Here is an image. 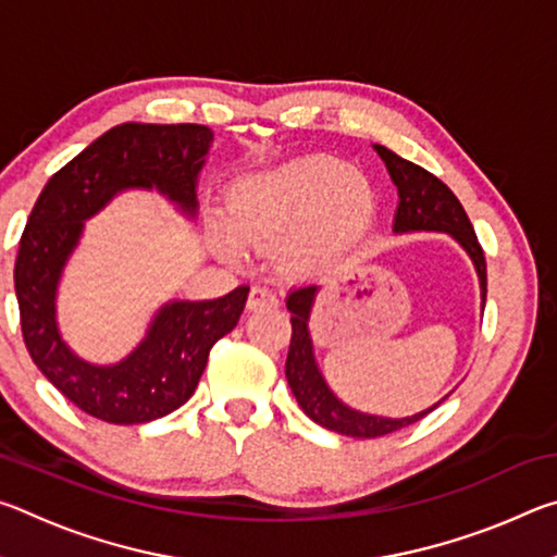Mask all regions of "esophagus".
I'll use <instances>...</instances> for the list:
<instances>
[{
    "mask_svg": "<svg viewBox=\"0 0 557 557\" xmlns=\"http://www.w3.org/2000/svg\"><path fill=\"white\" fill-rule=\"evenodd\" d=\"M277 307H280V299L275 297V292L272 289L260 287V285L250 289V295H248L250 312H258V309H277Z\"/></svg>",
    "mask_w": 557,
    "mask_h": 557,
    "instance_id": "esophagus-1",
    "label": "esophagus"
}]
</instances>
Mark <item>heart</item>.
<instances>
[{
    "mask_svg": "<svg viewBox=\"0 0 557 557\" xmlns=\"http://www.w3.org/2000/svg\"><path fill=\"white\" fill-rule=\"evenodd\" d=\"M375 219V188L361 169L307 154L248 174L231 188L228 221L209 225L215 252L240 260L243 245L275 248L289 265L314 270L342 258Z\"/></svg>",
    "mask_w": 557,
    "mask_h": 557,
    "instance_id": "1",
    "label": "heart"
}]
</instances>
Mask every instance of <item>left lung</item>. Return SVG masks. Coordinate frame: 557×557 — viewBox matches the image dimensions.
I'll list each match as a JSON object with an SVG mask.
<instances>
[{
    "label": "left lung",
    "mask_w": 557,
    "mask_h": 557,
    "mask_svg": "<svg viewBox=\"0 0 557 557\" xmlns=\"http://www.w3.org/2000/svg\"><path fill=\"white\" fill-rule=\"evenodd\" d=\"M375 152L383 159L388 169L391 182L398 188V209L393 215V233H445L455 240L467 258L474 265L479 280V295H482V309L486 305V260L484 250L476 240V233L471 228L467 211L461 209L457 196L449 191L447 184H442L435 174L428 169L408 162V159L391 152L388 147L373 145ZM322 285L319 282H307V285L292 287L287 295V309L292 314V342L285 363V375L292 393L299 403V408L312 418L317 425H322L338 435L373 440L391 435L395 430H403L425 418L437 405L447 398L437 400L430 408L408 414V418H385V414H373L356 410L344 403L326 383L322 369H319L314 354V338L309 332V319H312L314 301Z\"/></svg>",
    "instance_id": "left-lung-1"
}]
</instances>
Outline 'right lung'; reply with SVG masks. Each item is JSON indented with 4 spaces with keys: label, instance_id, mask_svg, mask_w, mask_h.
Instances as JSON below:
<instances>
[{
    "label": "right lung",
    "instance_id": "1",
    "mask_svg": "<svg viewBox=\"0 0 557 557\" xmlns=\"http://www.w3.org/2000/svg\"><path fill=\"white\" fill-rule=\"evenodd\" d=\"M211 145L213 132L203 125L122 122L49 178L24 228L14 268L24 344L46 379L102 422L143 425L182 408L213 344L233 332L248 301V285L219 299H169L115 363L78 356L59 326V287L86 221L125 191H154L196 221V188Z\"/></svg>",
    "mask_w": 557,
    "mask_h": 557
}]
</instances>
